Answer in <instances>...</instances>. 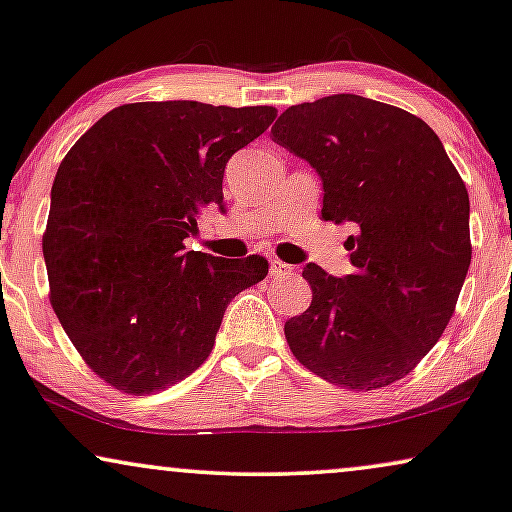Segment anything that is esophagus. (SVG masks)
Returning <instances> with one entry per match:
<instances>
[{
    "label": "esophagus",
    "instance_id": "obj_1",
    "mask_svg": "<svg viewBox=\"0 0 512 512\" xmlns=\"http://www.w3.org/2000/svg\"><path fill=\"white\" fill-rule=\"evenodd\" d=\"M269 274L271 276H293L295 274V267H290V264L281 262V260H271Z\"/></svg>",
    "mask_w": 512,
    "mask_h": 512
}]
</instances>
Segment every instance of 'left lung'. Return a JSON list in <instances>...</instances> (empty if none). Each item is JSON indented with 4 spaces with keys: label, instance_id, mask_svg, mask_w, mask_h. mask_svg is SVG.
<instances>
[{
    "label": "left lung",
    "instance_id": "8db88e82",
    "mask_svg": "<svg viewBox=\"0 0 512 512\" xmlns=\"http://www.w3.org/2000/svg\"><path fill=\"white\" fill-rule=\"evenodd\" d=\"M271 134L319 172L321 217L357 229L354 274L304 267L312 304L286 321L290 352L347 390L392 385L442 338L468 274L461 174L423 120L357 94L290 106Z\"/></svg>",
    "mask_w": 512,
    "mask_h": 512
}]
</instances>
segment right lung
I'll use <instances>...</instances> for the list:
<instances>
[{
  "label": "right lung",
  "mask_w": 512,
  "mask_h": 512,
  "mask_svg": "<svg viewBox=\"0 0 512 512\" xmlns=\"http://www.w3.org/2000/svg\"><path fill=\"white\" fill-rule=\"evenodd\" d=\"M276 108L144 101L113 108L51 186L42 252L49 300L87 366L127 394L177 385L210 357L226 304L260 283V255L186 252L205 205L224 210L229 158Z\"/></svg>",
  "instance_id": "obj_1"
}]
</instances>
